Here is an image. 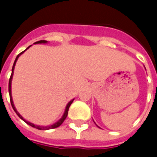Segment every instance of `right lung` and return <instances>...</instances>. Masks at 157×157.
<instances>
[{
  "mask_svg": "<svg viewBox=\"0 0 157 157\" xmlns=\"http://www.w3.org/2000/svg\"><path fill=\"white\" fill-rule=\"evenodd\" d=\"M47 41H45V40H40V41H38V42H35L34 44H42V43H46ZM30 46H29L27 48H29ZM25 51V50H24ZM24 51H22V53H20L17 56V58H16L15 61H14V64H13V66H12V75H11V76H10V79H9V86H8V91H9V95H10V101H11V104H12V109H14V111L16 112V113L18 115V117L20 118H22V120L24 122H26L28 124H29L30 126H32V127H33V128H38V129H51V128H57V127H59V126H60V125L62 124V123L65 121V119L66 118V117H67V114H68V111H69V108H70V106H71V104L72 103V102H73V100H71V102H69L68 104H67V106H66V109H65V113H64V115L62 116V118L59 120L57 123H55V124H54L53 125H50V126H39V125H35L33 124H32V123H30V122H28L26 121L24 118H22V116L19 114V113L16 110L15 107H14V104H13V102H12V90H11V84H12V75H13V71H14V67H15V65H16V62H17V59H18V57L20 56V55H22V53Z\"/></svg>",
  "mask_w": 157,
  "mask_h": 157,
  "instance_id": "right-lung-1",
  "label": "right lung"
}]
</instances>
